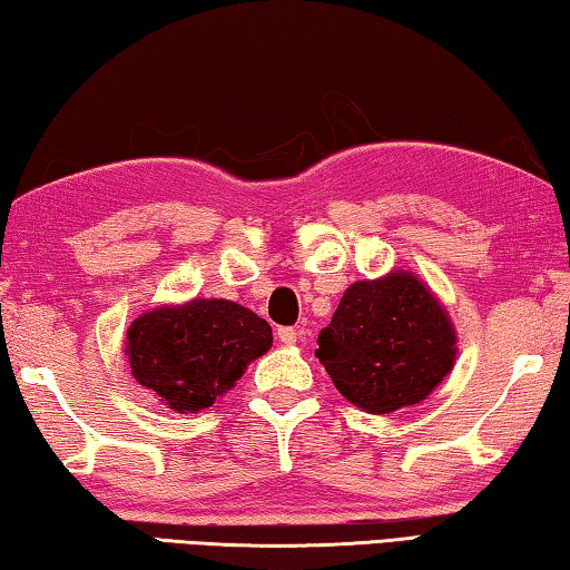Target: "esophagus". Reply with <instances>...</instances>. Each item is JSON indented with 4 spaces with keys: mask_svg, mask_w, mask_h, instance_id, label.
Segmentation results:
<instances>
[{
    "mask_svg": "<svg viewBox=\"0 0 570 570\" xmlns=\"http://www.w3.org/2000/svg\"><path fill=\"white\" fill-rule=\"evenodd\" d=\"M296 336H298V332L294 330V326H278V332H276V340L286 346L296 344Z\"/></svg>",
    "mask_w": 570,
    "mask_h": 570,
    "instance_id": "1",
    "label": "esophagus"
}]
</instances>
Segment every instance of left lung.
<instances>
[{
    "label": "left lung",
    "instance_id": "obj_1",
    "mask_svg": "<svg viewBox=\"0 0 570 570\" xmlns=\"http://www.w3.org/2000/svg\"><path fill=\"white\" fill-rule=\"evenodd\" d=\"M316 344L334 387L372 414L417 404L455 362L445 308L404 272L346 288Z\"/></svg>",
    "mask_w": 570,
    "mask_h": 570
}]
</instances>
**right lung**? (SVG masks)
<instances>
[{"mask_svg":"<svg viewBox=\"0 0 570 570\" xmlns=\"http://www.w3.org/2000/svg\"><path fill=\"white\" fill-rule=\"evenodd\" d=\"M272 346V326L226 298L142 314L128 330L132 377L176 412H200Z\"/></svg>","mask_w":570,"mask_h":570,"instance_id":"1","label":"right lung"}]
</instances>
